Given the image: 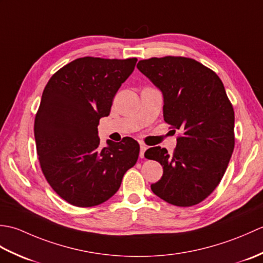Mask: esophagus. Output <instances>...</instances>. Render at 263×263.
Returning a JSON list of instances; mask_svg holds the SVG:
<instances>
[{"mask_svg":"<svg viewBox=\"0 0 263 263\" xmlns=\"http://www.w3.org/2000/svg\"><path fill=\"white\" fill-rule=\"evenodd\" d=\"M147 148H148V147L146 146V144L140 143V157H141V158L144 156V152H146Z\"/></svg>","mask_w":263,"mask_h":263,"instance_id":"esophagus-1","label":"esophagus"}]
</instances>
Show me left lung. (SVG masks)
Segmentation results:
<instances>
[{
  "mask_svg": "<svg viewBox=\"0 0 263 263\" xmlns=\"http://www.w3.org/2000/svg\"><path fill=\"white\" fill-rule=\"evenodd\" d=\"M137 68L163 95L164 120L182 131L173 155L160 147L144 153L164 170L153 192L174 205L198 204L219 184L235 143V117L224 85L214 71L187 58L142 60Z\"/></svg>",
  "mask_w": 263,
  "mask_h": 263,
  "instance_id": "obj_1",
  "label": "left lung"
}]
</instances>
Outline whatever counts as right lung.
<instances>
[{
    "label": "right lung",
    "instance_id": "right-lung-1",
    "mask_svg": "<svg viewBox=\"0 0 263 263\" xmlns=\"http://www.w3.org/2000/svg\"><path fill=\"white\" fill-rule=\"evenodd\" d=\"M137 59L82 58L55 73L43 91L35 119L42 171L61 198L77 206L105 202L136 165L140 146L130 137L99 147L98 124L109 115L122 83Z\"/></svg>",
    "mask_w": 263,
    "mask_h": 263
}]
</instances>
